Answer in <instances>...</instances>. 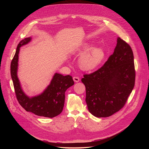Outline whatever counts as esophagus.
I'll return each instance as SVG.
<instances>
[{"label":"esophagus","instance_id":"obj_1","mask_svg":"<svg viewBox=\"0 0 149 149\" xmlns=\"http://www.w3.org/2000/svg\"><path fill=\"white\" fill-rule=\"evenodd\" d=\"M73 80H74L75 82H78L79 81V78L78 77H73Z\"/></svg>","mask_w":149,"mask_h":149}]
</instances>
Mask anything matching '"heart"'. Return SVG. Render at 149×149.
<instances>
[{
  "mask_svg": "<svg viewBox=\"0 0 149 149\" xmlns=\"http://www.w3.org/2000/svg\"><path fill=\"white\" fill-rule=\"evenodd\" d=\"M85 51L78 60L79 68L84 71H91L97 68L103 60L105 54L100 47L91 48V45L85 44L82 48Z\"/></svg>",
  "mask_w": 149,
  "mask_h": 149,
  "instance_id": "1",
  "label": "heart"
}]
</instances>
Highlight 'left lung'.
<instances>
[{
    "instance_id": "1",
    "label": "left lung",
    "mask_w": 149,
    "mask_h": 149,
    "mask_svg": "<svg viewBox=\"0 0 149 149\" xmlns=\"http://www.w3.org/2000/svg\"><path fill=\"white\" fill-rule=\"evenodd\" d=\"M117 42L113 54L103 66L81 79L88 109L97 117H107L121 109L134 86L133 51L120 38Z\"/></svg>"
}]
</instances>
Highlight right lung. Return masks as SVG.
<instances>
[{"label":"right lung","mask_w":149,"mask_h":149,"mask_svg":"<svg viewBox=\"0 0 149 149\" xmlns=\"http://www.w3.org/2000/svg\"><path fill=\"white\" fill-rule=\"evenodd\" d=\"M31 40V38L29 37L19 42L11 62L10 74L16 98L26 111L38 116L53 118L62 111L65 102V93L68 88L73 86L74 82L70 75L63 76L55 73L50 84L43 93L31 98L27 96L21 87L17 71L20 47L27 44Z\"/></svg>","instance_id":"obj_1"}]
</instances>
